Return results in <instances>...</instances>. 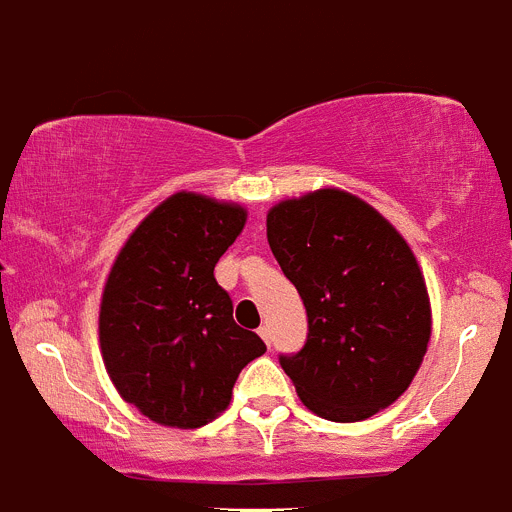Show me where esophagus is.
Returning a JSON list of instances; mask_svg holds the SVG:
<instances>
[{
	"label": "esophagus",
	"instance_id": "esophagus-1",
	"mask_svg": "<svg viewBox=\"0 0 512 512\" xmlns=\"http://www.w3.org/2000/svg\"><path fill=\"white\" fill-rule=\"evenodd\" d=\"M259 336H261V341H264L266 346H269V343H271V330H269V325H261V328H259Z\"/></svg>",
	"mask_w": 512,
	"mask_h": 512
}]
</instances>
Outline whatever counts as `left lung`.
I'll return each mask as SVG.
<instances>
[{
	"instance_id": "1",
	"label": "left lung",
	"mask_w": 512,
	"mask_h": 512,
	"mask_svg": "<svg viewBox=\"0 0 512 512\" xmlns=\"http://www.w3.org/2000/svg\"><path fill=\"white\" fill-rule=\"evenodd\" d=\"M266 238L307 310V343L279 356L302 405L333 423L390 408L431 341V300L408 241L336 187L277 202Z\"/></svg>"
}]
</instances>
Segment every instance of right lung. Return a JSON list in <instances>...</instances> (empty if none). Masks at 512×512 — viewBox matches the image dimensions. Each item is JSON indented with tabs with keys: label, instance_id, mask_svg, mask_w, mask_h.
Here are the masks:
<instances>
[{
	"label": "right lung",
	"instance_id": "1",
	"mask_svg": "<svg viewBox=\"0 0 512 512\" xmlns=\"http://www.w3.org/2000/svg\"><path fill=\"white\" fill-rule=\"evenodd\" d=\"M246 207L197 192L166 197L117 253L102 302L99 348L115 390L169 428H200L230 405L248 361L266 351L233 320L215 264L246 225Z\"/></svg>",
	"mask_w": 512,
	"mask_h": 512
}]
</instances>
